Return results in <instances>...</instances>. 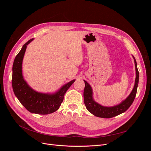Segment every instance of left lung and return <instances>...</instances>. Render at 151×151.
Wrapping results in <instances>:
<instances>
[{
  "label": "left lung",
  "mask_w": 151,
  "mask_h": 151,
  "mask_svg": "<svg viewBox=\"0 0 151 151\" xmlns=\"http://www.w3.org/2000/svg\"><path fill=\"white\" fill-rule=\"evenodd\" d=\"M133 58L134 60L135 70H136V77L135 81V84L132 92L125 99L122 101L120 104L113 106H104L96 102L93 99V93L91 86L89 85L87 81H84L85 88L84 90V104L87 109L92 113L96 116L104 118H109L115 116H117L120 114L126 111L129 107L131 106L132 103L134 102L137 90L139 84V73L137 67V62L134 56Z\"/></svg>",
  "instance_id": "1"
}]
</instances>
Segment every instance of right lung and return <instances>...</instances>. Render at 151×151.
I'll list each match as a JSON object with an SVG mask.
<instances>
[{
	"mask_svg": "<svg viewBox=\"0 0 151 151\" xmlns=\"http://www.w3.org/2000/svg\"><path fill=\"white\" fill-rule=\"evenodd\" d=\"M33 40V38L29 40L22 46L14 61L12 77V89L18 100L27 110L32 113L48 115L56 111L59 108L66 91L76 80L68 82L54 93H42L32 89L22 76V65L27 45Z\"/></svg>",
	"mask_w": 151,
	"mask_h": 151,
	"instance_id": "right-lung-1",
	"label": "right lung"
}]
</instances>
